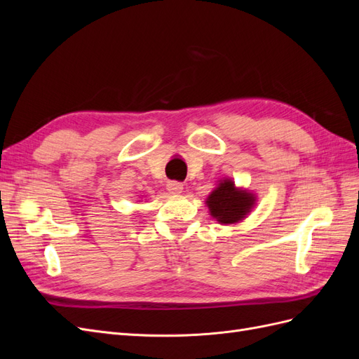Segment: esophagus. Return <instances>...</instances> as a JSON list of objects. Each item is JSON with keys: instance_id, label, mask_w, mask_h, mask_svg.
I'll list each match as a JSON object with an SVG mask.
<instances>
[{"instance_id": "34e87169", "label": "esophagus", "mask_w": 359, "mask_h": 359, "mask_svg": "<svg viewBox=\"0 0 359 359\" xmlns=\"http://www.w3.org/2000/svg\"><path fill=\"white\" fill-rule=\"evenodd\" d=\"M182 189H184V186H182L181 182H178V181H169V182H168V190H169V193L178 194V193L182 191Z\"/></svg>"}]
</instances>
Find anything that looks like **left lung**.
Segmentation results:
<instances>
[{"mask_svg": "<svg viewBox=\"0 0 359 359\" xmlns=\"http://www.w3.org/2000/svg\"><path fill=\"white\" fill-rule=\"evenodd\" d=\"M256 198L253 193L236 189L232 180L220 181L208 198L206 205L214 219L222 224H233L245 219L252 211Z\"/></svg>", "mask_w": 359, "mask_h": 359, "instance_id": "1", "label": "left lung"}]
</instances>
